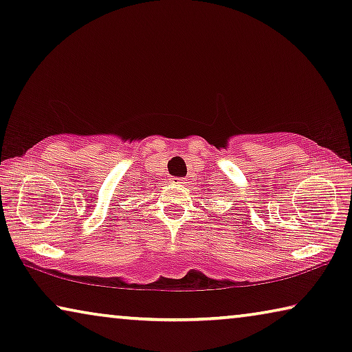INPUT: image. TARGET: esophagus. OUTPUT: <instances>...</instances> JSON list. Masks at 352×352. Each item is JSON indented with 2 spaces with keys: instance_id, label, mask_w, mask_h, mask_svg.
<instances>
[{
  "instance_id": "obj_1",
  "label": "esophagus",
  "mask_w": 352,
  "mask_h": 352,
  "mask_svg": "<svg viewBox=\"0 0 352 352\" xmlns=\"http://www.w3.org/2000/svg\"><path fill=\"white\" fill-rule=\"evenodd\" d=\"M171 184L173 186H184L186 179H182V177H171Z\"/></svg>"
}]
</instances>
